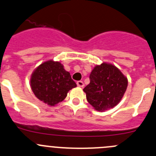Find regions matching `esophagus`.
Here are the masks:
<instances>
[{
    "label": "esophagus",
    "mask_w": 156,
    "mask_h": 156,
    "mask_svg": "<svg viewBox=\"0 0 156 156\" xmlns=\"http://www.w3.org/2000/svg\"><path fill=\"white\" fill-rule=\"evenodd\" d=\"M77 85H78V87H84V82L81 81H77Z\"/></svg>",
    "instance_id": "1"
}]
</instances>
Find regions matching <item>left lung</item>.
<instances>
[{
    "mask_svg": "<svg viewBox=\"0 0 156 156\" xmlns=\"http://www.w3.org/2000/svg\"><path fill=\"white\" fill-rule=\"evenodd\" d=\"M90 84L83 90L90 105L98 111L115 107L127 87V78L116 66L107 63L96 66L90 74Z\"/></svg>",
    "mask_w": 156,
    "mask_h": 156,
    "instance_id": "left-lung-1",
    "label": "left lung"
}]
</instances>
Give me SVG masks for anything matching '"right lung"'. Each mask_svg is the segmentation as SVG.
I'll return each instance as SVG.
<instances>
[{
  "label": "right lung",
  "mask_w": 156,
  "mask_h": 156,
  "mask_svg": "<svg viewBox=\"0 0 156 156\" xmlns=\"http://www.w3.org/2000/svg\"><path fill=\"white\" fill-rule=\"evenodd\" d=\"M32 90L36 98L48 105L62 101L69 90L76 87L70 73L58 62H45L32 74Z\"/></svg>",
  "instance_id": "add662e5"
}]
</instances>
